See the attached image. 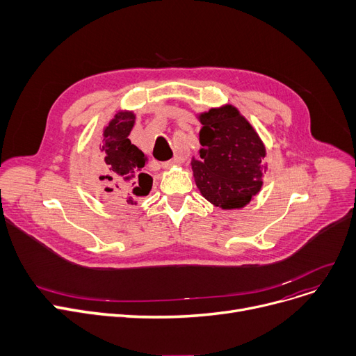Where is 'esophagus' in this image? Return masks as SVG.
I'll return each instance as SVG.
<instances>
[{
  "label": "esophagus",
  "mask_w": 356,
  "mask_h": 356,
  "mask_svg": "<svg viewBox=\"0 0 356 356\" xmlns=\"http://www.w3.org/2000/svg\"><path fill=\"white\" fill-rule=\"evenodd\" d=\"M179 164H181V160H180V157H175V159H172V160L164 161V163L161 164V167H163V168H170V167L179 165Z\"/></svg>",
  "instance_id": "obj_1"
}]
</instances>
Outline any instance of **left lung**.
Segmentation results:
<instances>
[{"mask_svg":"<svg viewBox=\"0 0 356 356\" xmlns=\"http://www.w3.org/2000/svg\"><path fill=\"white\" fill-rule=\"evenodd\" d=\"M200 159L192 170L200 193L222 209L242 208L263 184L266 147L232 105L199 115Z\"/></svg>","mask_w":356,"mask_h":356,"instance_id":"8db88e82","label":"left lung"}]
</instances>
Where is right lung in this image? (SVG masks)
Returning <instances> with one entry per match:
<instances>
[{
  "mask_svg": "<svg viewBox=\"0 0 356 356\" xmlns=\"http://www.w3.org/2000/svg\"><path fill=\"white\" fill-rule=\"evenodd\" d=\"M133 112H118L104 129V141L97 157L95 176L106 186V192H114L118 197L128 196L127 203L134 204L131 195L145 196L153 186L149 175L143 173L145 156L128 136L134 127Z\"/></svg>",
  "mask_w": 356,
  "mask_h": 356,
  "instance_id": "1",
  "label": "right lung"
}]
</instances>
